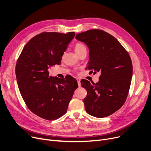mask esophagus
Here are the masks:
<instances>
[{
    "instance_id": "esophagus-1",
    "label": "esophagus",
    "mask_w": 151,
    "mask_h": 151,
    "mask_svg": "<svg viewBox=\"0 0 151 151\" xmlns=\"http://www.w3.org/2000/svg\"><path fill=\"white\" fill-rule=\"evenodd\" d=\"M77 82H78V86L80 87L81 86V82H80V78H77Z\"/></svg>"
}]
</instances>
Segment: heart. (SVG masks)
Returning a JSON list of instances; mask_svg holds the SVG:
<instances>
[{"label":"heart","instance_id":"heart-1","mask_svg":"<svg viewBox=\"0 0 151 151\" xmlns=\"http://www.w3.org/2000/svg\"><path fill=\"white\" fill-rule=\"evenodd\" d=\"M74 49H75V52H76V54L78 55L81 51H83L84 50H86V47L83 43H80V42H78V43H75V45H74Z\"/></svg>","mask_w":151,"mask_h":151}]
</instances>
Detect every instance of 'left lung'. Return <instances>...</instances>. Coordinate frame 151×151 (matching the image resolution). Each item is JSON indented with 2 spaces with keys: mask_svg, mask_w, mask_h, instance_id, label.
Listing matches in <instances>:
<instances>
[{
  "mask_svg": "<svg viewBox=\"0 0 151 151\" xmlns=\"http://www.w3.org/2000/svg\"><path fill=\"white\" fill-rule=\"evenodd\" d=\"M75 38L89 49V73H101L96 84L81 81L87 91L86 112L96 117L111 115L123 106L129 94L133 70L130 55L115 37L102 30L91 29Z\"/></svg>",
  "mask_w": 151,
  "mask_h": 151,
  "instance_id": "left-lung-1",
  "label": "left lung"
}]
</instances>
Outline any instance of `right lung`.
<instances>
[{
    "instance_id": "obj_1",
    "label": "right lung",
    "mask_w": 151,
    "mask_h": 151,
    "mask_svg": "<svg viewBox=\"0 0 151 151\" xmlns=\"http://www.w3.org/2000/svg\"><path fill=\"white\" fill-rule=\"evenodd\" d=\"M75 35L45 32L31 38L24 47L15 72L21 96L30 111L53 121L64 115L78 88L76 79L52 77L49 67L59 65L67 45Z\"/></svg>"
}]
</instances>
